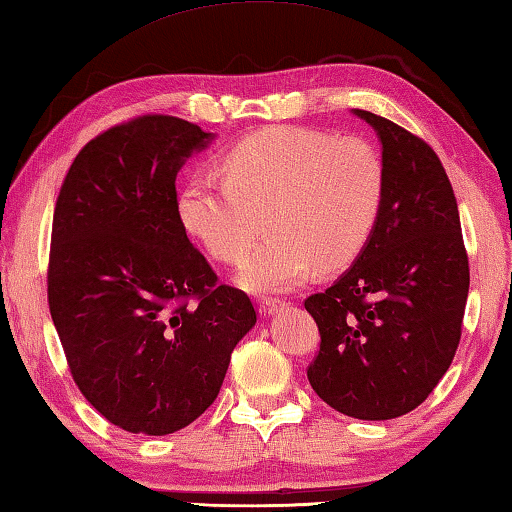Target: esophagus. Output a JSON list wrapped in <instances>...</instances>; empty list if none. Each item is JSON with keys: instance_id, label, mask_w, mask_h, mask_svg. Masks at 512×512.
<instances>
[{"instance_id": "34e87169", "label": "esophagus", "mask_w": 512, "mask_h": 512, "mask_svg": "<svg viewBox=\"0 0 512 512\" xmlns=\"http://www.w3.org/2000/svg\"><path fill=\"white\" fill-rule=\"evenodd\" d=\"M283 305H285V301H278V298H263L258 305V312H260V316H267V314H274L276 310H281Z\"/></svg>"}]
</instances>
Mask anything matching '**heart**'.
<instances>
[{
    "label": "heart",
    "instance_id": "1",
    "mask_svg": "<svg viewBox=\"0 0 512 512\" xmlns=\"http://www.w3.org/2000/svg\"><path fill=\"white\" fill-rule=\"evenodd\" d=\"M220 171L196 173L178 198L182 225L220 263L247 260L240 283L283 292L314 272L352 265L368 245L385 196L372 142L305 127L249 133L223 153Z\"/></svg>",
    "mask_w": 512,
    "mask_h": 512
}]
</instances>
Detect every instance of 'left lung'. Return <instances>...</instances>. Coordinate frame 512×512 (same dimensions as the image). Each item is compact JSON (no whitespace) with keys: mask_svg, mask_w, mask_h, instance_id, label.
<instances>
[{"mask_svg":"<svg viewBox=\"0 0 512 512\" xmlns=\"http://www.w3.org/2000/svg\"><path fill=\"white\" fill-rule=\"evenodd\" d=\"M383 144L385 196L354 265L305 298L321 334L307 379L347 417H401L428 399L461 339L470 285L457 198L437 153L381 115L354 109Z\"/></svg>","mask_w":512,"mask_h":512,"instance_id":"1","label":"left lung"}]
</instances>
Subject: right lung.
Here are the masks:
<instances>
[{"label":"right lung","instance_id":"1","mask_svg":"<svg viewBox=\"0 0 512 512\" xmlns=\"http://www.w3.org/2000/svg\"><path fill=\"white\" fill-rule=\"evenodd\" d=\"M211 133L147 113L71 162L53 211L48 310L84 399L136 435H171L218 397L256 310L189 243L176 176Z\"/></svg>","mask_w":512,"mask_h":512}]
</instances>
